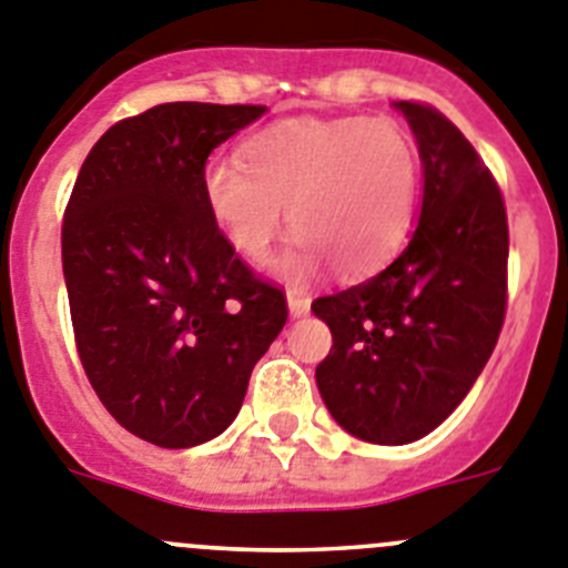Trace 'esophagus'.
Here are the masks:
<instances>
[{"mask_svg": "<svg viewBox=\"0 0 568 568\" xmlns=\"http://www.w3.org/2000/svg\"><path fill=\"white\" fill-rule=\"evenodd\" d=\"M310 304L312 298L306 293H301V290H290L287 293V306L293 318H304L306 312H310Z\"/></svg>", "mask_w": 568, "mask_h": 568, "instance_id": "obj_1", "label": "esophagus"}]
</instances>
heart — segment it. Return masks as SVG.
I'll list each match as a JSON object with an SVG mask.
<instances>
[{
    "mask_svg": "<svg viewBox=\"0 0 568 568\" xmlns=\"http://www.w3.org/2000/svg\"><path fill=\"white\" fill-rule=\"evenodd\" d=\"M202 202L239 256L264 262L287 222L298 236L273 262L284 281L326 262L361 278L403 247L419 194V154L394 121L287 118L244 143V160L202 169Z\"/></svg>",
    "mask_w": 568,
    "mask_h": 568,
    "instance_id": "1",
    "label": "heart"
}]
</instances>
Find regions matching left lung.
Masks as SVG:
<instances>
[{
	"instance_id": "1",
	"label": "left lung",
	"mask_w": 568,
	"mask_h": 568,
	"mask_svg": "<svg viewBox=\"0 0 568 568\" xmlns=\"http://www.w3.org/2000/svg\"><path fill=\"white\" fill-rule=\"evenodd\" d=\"M423 160V207L383 273L312 301L332 348L315 383L332 419L372 445L439 428L496 348L507 310L501 191L465 134L434 106L397 101Z\"/></svg>"
}]
</instances>
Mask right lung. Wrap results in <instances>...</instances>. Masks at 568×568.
Wrapping results in <instances>:
<instances>
[{
  "instance_id": "obj_1",
  "label": "right lung",
  "mask_w": 568,
  "mask_h": 568,
  "mask_svg": "<svg viewBox=\"0 0 568 568\" xmlns=\"http://www.w3.org/2000/svg\"><path fill=\"white\" fill-rule=\"evenodd\" d=\"M264 112L176 101L114 123L67 205L78 357L103 408L158 447L220 436L287 324L284 293L233 253L200 189L207 154Z\"/></svg>"
}]
</instances>
